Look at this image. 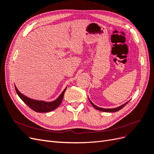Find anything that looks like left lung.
<instances>
[{
    "instance_id": "8db88e82",
    "label": "left lung",
    "mask_w": 154,
    "mask_h": 154,
    "mask_svg": "<svg viewBox=\"0 0 154 154\" xmlns=\"http://www.w3.org/2000/svg\"><path fill=\"white\" fill-rule=\"evenodd\" d=\"M88 100H89V99H88ZM89 101H90V103L92 104V105L94 106L96 109L98 110H100V111H103V112H114L119 111V110H121L122 108H123V107L129 102V101H128V102H127V103H125V104L119 106V107H117V108H114V109H103V108H100V107H98V106H96L94 103H92V101L90 100H89Z\"/></svg>"
}]
</instances>
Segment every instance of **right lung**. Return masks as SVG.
<instances>
[{
    "mask_svg": "<svg viewBox=\"0 0 154 154\" xmlns=\"http://www.w3.org/2000/svg\"><path fill=\"white\" fill-rule=\"evenodd\" d=\"M16 92L20 98L24 102V103L28 106L32 110L36 112H48L58 107V106L62 103L65 91H66L67 87L65 88L64 91L62 92V94L59 96L58 98L51 102H46L44 101H38L29 98L24 95H23L20 91L17 89V88L15 85Z\"/></svg>",
    "mask_w": 154,
    "mask_h": 154,
    "instance_id": "right-lung-1",
    "label": "right lung"
}]
</instances>
